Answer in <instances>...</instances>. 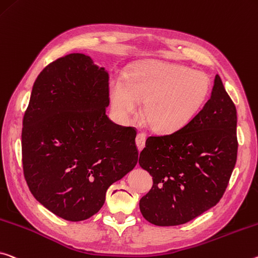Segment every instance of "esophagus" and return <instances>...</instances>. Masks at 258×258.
I'll list each match as a JSON object with an SVG mask.
<instances>
[{"label": "esophagus", "mask_w": 258, "mask_h": 258, "mask_svg": "<svg viewBox=\"0 0 258 258\" xmlns=\"http://www.w3.org/2000/svg\"><path fill=\"white\" fill-rule=\"evenodd\" d=\"M136 142H137V147H138L139 150L144 149V147L146 145V136H145V133H138L137 139H136Z\"/></svg>", "instance_id": "obj_1"}]
</instances>
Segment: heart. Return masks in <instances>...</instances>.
I'll return each instance as SVG.
<instances>
[{"mask_svg":"<svg viewBox=\"0 0 258 258\" xmlns=\"http://www.w3.org/2000/svg\"><path fill=\"white\" fill-rule=\"evenodd\" d=\"M210 80L206 73L183 65L149 62L133 68L125 84H110V102L121 118L137 113L144 101L142 113L151 130L172 133L189 122L206 101Z\"/></svg>","mask_w":258,"mask_h":258,"instance_id":"b5f03b06","label":"heart"}]
</instances>
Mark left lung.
Wrapping results in <instances>:
<instances>
[{"mask_svg":"<svg viewBox=\"0 0 258 258\" xmlns=\"http://www.w3.org/2000/svg\"><path fill=\"white\" fill-rule=\"evenodd\" d=\"M238 154L236 109L217 75L211 96L186 126L149 137L139 164L153 177L140 211L157 226L185 224L222 199Z\"/></svg>","mask_w":258,"mask_h":258,"instance_id":"left-lung-1","label":"left lung"}]
</instances>
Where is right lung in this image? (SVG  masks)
I'll return each mask as SVG.
<instances>
[{"instance_id": "1", "label": "right lung", "mask_w": 258, "mask_h": 258, "mask_svg": "<svg viewBox=\"0 0 258 258\" xmlns=\"http://www.w3.org/2000/svg\"><path fill=\"white\" fill-rule=\"evenodd\" d=\"M109 75L89 56L70 54L36 78L24 114V177L34 198L58 217L88 219L113 182L138 163L134 127L105 114Z\"/></svg>"}]
</instances>
